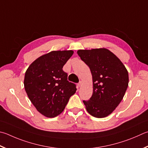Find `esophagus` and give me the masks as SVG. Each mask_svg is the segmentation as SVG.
I'll use <instances>...</instances> for the list:
<instances>
[{
    "label": "esophagus",
    "mask_w": 148,
    "mask_h": 148,
    "mask_svg": "<svg viewBox=\"0 0 148 148\" xmlns=\"http://www.w3.org/2000/svg\"><path fill=\"white\" fill-rule=\"evenodd\" d=\"M82 84H83L82 82H79L78 83V84H77V85H78L79 87H81V86L82 85Z\"/></svg>",
    "instance_id": "1"
}]
</instances>
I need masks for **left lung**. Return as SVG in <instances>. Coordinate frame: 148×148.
Returning <instances> with one entry per match:
<instances>
[{
  "label": "left lung",
  "mask_w": 148,
  "mask_h": 148,
  "mask_svg": "<svg viewBox=\"0 0 148 148\" xmlns=\"http://www.w3.org/2000/svg\"><path fill=\"white\" fill-rule=\"evenodd\" d=\"M77 53L89 67L92 76V95L89 100H83L86 109L96 118L106 117L124 96L129 83L127 69L106 48L79 50Z\"/></svg>",
  "instance_id": "8db88e82"
}]
</instances>
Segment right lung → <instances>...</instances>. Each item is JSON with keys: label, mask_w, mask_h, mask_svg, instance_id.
<instances>
[{"label": "right lung", "mask_w": 148, "mask_h": 148, "mask_svg": "<svg viewBox=\"0 0 148 148\" xmlns=\"http://www.w3.org/2000/svg\"><path fill=\"white\" fill-rule=\"evenodd\" d=\"M72 50L52 51L40 56L26 70L24 85L29 100L40 113L48 118L63 111L76 85L67 80L63 67Z\"/></svg>", "instance_id": "1"}]
</instances>
